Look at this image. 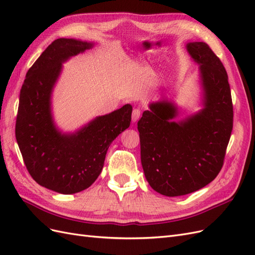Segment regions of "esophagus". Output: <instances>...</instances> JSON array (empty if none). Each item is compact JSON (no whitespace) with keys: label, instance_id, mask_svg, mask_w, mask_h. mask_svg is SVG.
I'll return each mask as SVG.
<instances>
[{"label":"esophagus","instance_id":"obj_1","mask_svg":"<svg viewBox=\"0 0 255 255\" xmlns=\"http://www.w3.org/2000/svg\"><path fill=\"white\" fill-rule=\"evenodd\" d=\"M140 115H141L140 110H138V109L133 110V113H132V121H133V122H137L138 120H139V118H140Z\"/></svg>","mask_w":255,"mask_h":255}]
</instances>
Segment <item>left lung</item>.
<instances>
[{
	"label": "left lung",
	"mask_w": 255,
	"mask_h": 255,
	"mask_svg": "<svg viewBox=\"0 0 255 255\" xmlns=\"http://www.w3.org/2000/svg\"><path fill=\"white\" fill-rule=\"evenodd\" d=\"M186 50L199 66L201 110L175 120L179 106L164 99L150 103L137 123L145 179L167 197L197 191L218 175L233 128L225 67L205 42H188Z\"/></svg>",
	"instance_id": "1"
}]
</instances>
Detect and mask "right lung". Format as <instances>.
Returning a JSON list of instances; mask_svg holds the SVG:
<instances>
[{"label":"right lung","mask_w":255,"mask_h":255,"mask_svg":"<svg viewBox=\"0 0 255 255\" xmlns=\"http://www.w3.org/2000/svg\"><path fill=\"white\" fill-rule=\"evenodd\" d=\"M94 47L72 38L54 40L29 68L20 90L16 138L23 160L38 184L58 194H76L98 179L110 144L132 117L133 107L126 104L74 132H63L54 121L52 95L63 64Z\"/></svg>","instance_id":"obj_1"}]
</instances>
